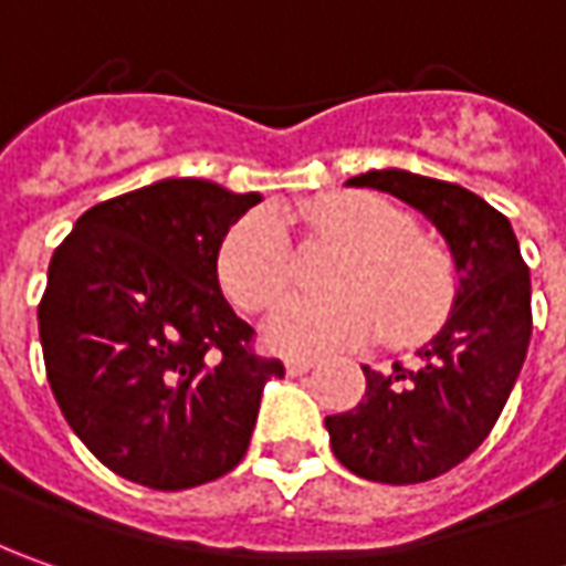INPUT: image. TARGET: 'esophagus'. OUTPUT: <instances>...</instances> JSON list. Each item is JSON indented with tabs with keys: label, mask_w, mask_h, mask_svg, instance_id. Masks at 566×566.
Returning <instances> with one entry per match:
<instances>
[{
	"label": "esophagus",
	"mask_w": 566,
	"mask_h": 566,
	"mask_svg": "<svg viewBox=\"0 0 566 566\" xmlns=\"http://www.w3.org/2000/svg\"><path fill=\"white\" fill-rule=\"evenodd\" d=\"M312 365H315V359H308V356H286V371L290 375H305Z\"/></svg>",
	"instance_id": "1"
}]
</instances>
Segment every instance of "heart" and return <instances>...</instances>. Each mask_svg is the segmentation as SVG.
<instances>
[{
  "label": "heart",
  "instance_id": "b5f03b06",
  "mask_svg": "<svg viewBox=\"0 0 566 566\" xmlns=\"http://www.w3.org/2000/svg\"><path fill=\"white\" fill-rule=\"evenodd\" d=\"M312 239H339L349 251L331 273V298H293L271 317L268 334L293 353L359 346L384 324L390 339L422 334L444 315L450 271L441 251L402 207L368 191H337L295 210ZM223 293L245 312H268L293 283V249L283 223L254 210L232 223L217 251Z\"/></svg>",
  "mask_w": 566,
  "mask_h": 566
}]
</instances>
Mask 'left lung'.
<instances>
[{"label":"left lung","mask_w":566,"mask_h":566,"mask_svg":"<svg viewBox=\"0 0 566 566\" xmlns=\"http://www.w3.org/2000/svg\"><path fill=\"white\" fill-rule=\"evenodd\" d=\"M346 186L390 191L422 210L460 273L450 317L416 353L419 361H394L387 375L361 365L359 406L324 419L334 457L349 472L416 485L463 463L497 422L533 337L530 268L511 220L469 188L406 169L361 172Z\"/></svg>","instance_id":"obj_1"}]
</instances>
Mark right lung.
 Here are the masks:
<instances>
[{"label": "right lung", "mask_w": 566, "mask_h": 566, "mask_svg": "<svg viewBox=\"0 0 566 566\" xmlns=\"http://www.w3.org/2000/svg\"><path fill=\"white\" fill-rule=\"evenodd\" d=\"M261 195L164 179L99 201L53 251L36 308L46 378L77 438L116 475L195 489L239 467L283 361L251 349L217 251Z\"/></svg>", "instance_id": "add662e5"}]
</instances>
